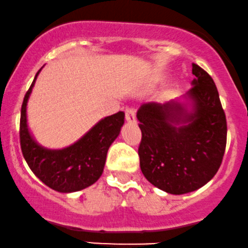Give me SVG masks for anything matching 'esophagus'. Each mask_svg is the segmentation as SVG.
Masks as SVG:
<instances>
[{
  "mask_svg": "<svg viewBox=\"0 0 248 248\" xmlns=\"http://www.w3.org/2000/svg\"><path fill=\"white\" fill-rule=\"evenodd\" d=\"M125 119L127 123H136V113L133 109H126L125 110Z\"/></svg>",
  "mask_w": 248,
  "mask_h": 248,
  "instance_id": "obj_1",
  "label": "esophagus"
}]
</instances>
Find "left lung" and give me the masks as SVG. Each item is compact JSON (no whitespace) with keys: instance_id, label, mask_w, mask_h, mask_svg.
Wrapping results in <instances>:
<instances>
[{"instance_id":"8db88e82","label":"left lung","mask_w":248,"mask_h":248,"mask_svg":"<svg viewBox=\"0 0 248 248\" xmlns=\"http://www.w3.org/2000/svg\"><path fill=\"white\" fill-rule=\"evenodd\" d=\"M193 74V87L182 97L148 102L137 111L142 174L154 187L173 195L197 190L210 181L226 147V117L216 84L196 63Z\"/></svg>"}]
</instances>
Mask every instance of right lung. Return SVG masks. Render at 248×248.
Returning a JSON list of instances; mask_svg holds the SVG:
<instances>
[{"label": "right lung", "mask_w": 248, "mask_h": 248, "mask_svg": "<svg viewBox=\"0 0 248 248\" xmlns=\"http://www.w3.org/2000/svg\"><path fill=\"white\" fill-rule=\"evenodd\" d=\"M42 68L26 92L20 110L19 139L23 156L34 175L53 190L60 193L82 190L94 185L103 173L108 150L121 132L125 115L119 111L101 119L82 138L62 150L40 146L29 131L26 106Z\"/></svg>", "instance_id": "right-lung-1"}]
</instances>
